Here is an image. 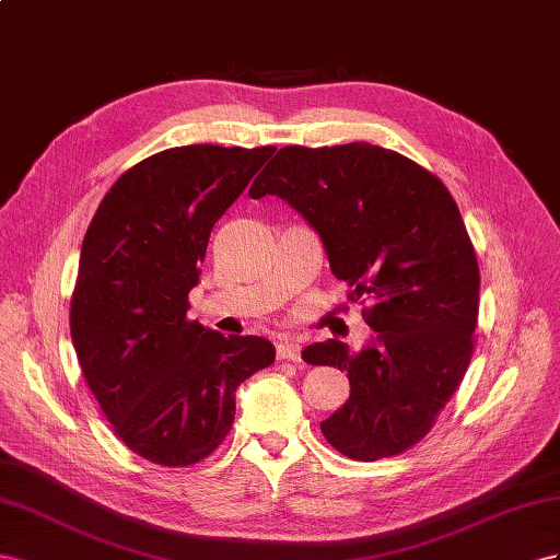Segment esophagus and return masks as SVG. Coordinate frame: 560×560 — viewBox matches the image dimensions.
<instances>
[{
  "label": "esophagus",
  "instance_id": "34e87169",
  "mask_svg": "<svg viewBox=\"0 0 560 560\" xmlns=\"http://www.w3.org/2000/svg\"><path fill=\"white\" fill-rule=\"evenodd\" d=\"M300 342H295V340H281L279 345H277V357L281 359V361H293V363H298L300 361Z\"/></svg>",
  "mask_w": 560,
  "mask_h": 560
}]
</instances>
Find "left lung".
<instances>
[{"instance_id":"8db88e82","label":"left lung","mask_w":560,"mask_h":560,"mask_svg":"<svg viewBox=\"0 0 560 560\" xmlns=\"http://www.w3.org/2000/svg\"><path fill=\"white\" fill-rule=\"evenodd\" d=\"M265 195L305 215L375 330L361 351L340 340L302 351L349 377V401L322 422L326 441L359 462L406 453L436 424L474 354L481 275L453 195L371 142L281 148L248 189Z\"/></svg>"}]
</instances>
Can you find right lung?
Wrapping results in <instances>:
<instances>
[{
    "label": "right lung",
    "instance_id": "right-lung-1",
    "mask_svg": "<svg viewBox=\"0 0 560 560\" xmlns=\"http://www.w3.org/2000/svg\"><path fill=\"white\" fill-rule=\"evenodd\" d=\"M275 148L185 145L124 171L95 211L70 300L79 365L115 434L162 467L225 441L234 392L275 345L187 318L211 230Z\"/></svg>",
    "mask_w": 560,
    "mask_h": 560
}]
</instances>
